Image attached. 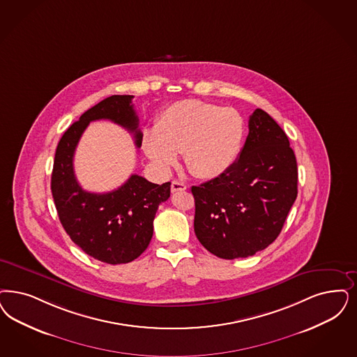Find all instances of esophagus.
<instances>
[{
    "instance_id": "1",
    "label": "esophagus",
    "mask_w": 357,
    "mask_h": 357,
    "mask_svg": "<svg viewBox=\"0 0 357 357\" xmlns=\"http://www.w3.org/2000/svg\"><path fill=\"white\" fill-rule=\"evenodd\" d=\"M187 190V185L182 182H178V181H172V192H181V191H185Z\"/></svg>"
}]
</instances>
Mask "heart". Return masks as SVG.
Listing matches in <instances>:
<instances>
[{
    "mask_svg": "<svg viewBox=\"0 0 357 357\" xmlns=\"http://www.w3.org/2000/svg\"><path fill=\"white\" fill-rule=\"evenodd\" d=\"M243 135L244 121L236 109L190 98L176 101L160 113L155 132L145 133L142 146L163 172L176 163V153H183L188 172L211 179L232 166Z\"/></svg>",
    "mask_w": 357,
    "mask_h": 357,
    "instance_id": "heart-1",
    "label": "heart"
}]
</instances>
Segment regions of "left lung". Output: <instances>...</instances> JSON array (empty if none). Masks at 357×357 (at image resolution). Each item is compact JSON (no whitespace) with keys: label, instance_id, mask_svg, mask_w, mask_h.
<instances>
[{"label":"left lung","instance_id":"1","mask_svg":"<svg viewBox=\"0 0 357 357\" xmlns=\"http://www.w3.org/2000/svg\"><path fill=\"white\" fill-rule=\"evenodd\" d=\"M248 126L232 166L191 187L197 240L220 259H245L271 245L298 194L296 160L282 128L262 109Z\"/></svg>","mask_w":357,"mask_h":357}]
</instances>
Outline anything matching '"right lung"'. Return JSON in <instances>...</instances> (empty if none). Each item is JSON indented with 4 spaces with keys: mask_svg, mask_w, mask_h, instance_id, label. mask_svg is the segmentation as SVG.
<instances>
[{
    "mask_svg": "<svg viewBox=\"0 0 357 357\" xmlns=\"http://www.w3.org/2000/svg\"><path fill=\"white\" fill-rule=\"evenodd\" d=\"M132 98L113 95L84 112L62 135L51 175V192L64 231L88 256L111 265L128 264L145 252L157 209L170 197L172 183L155 185L133 174L111 192H88L76 181L74 154L88 123L96 120L121 125L141 148L142 133Z\"/></svg>",
    "mask_w": 357,
    "mask_h": 357,
    "instance_id": "obj_1",
    "label": "right lung"
}]
</instances>
